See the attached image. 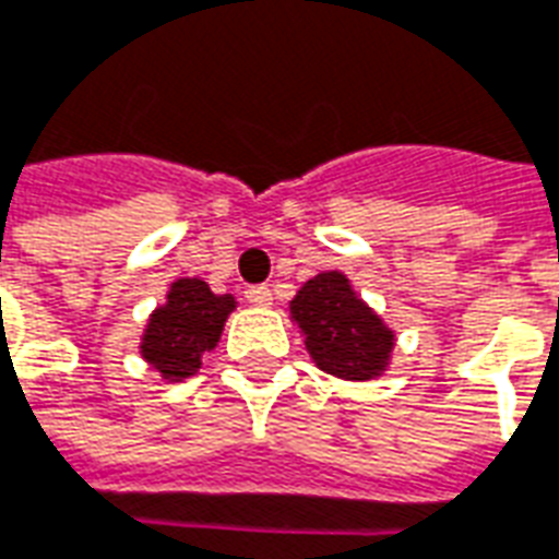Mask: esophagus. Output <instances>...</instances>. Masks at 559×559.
I'll return each instance as SVG.
<instances>
[{
  "mask_svg": "<svg viewBox=\"0 0 559 559\" xmlns=\"http://www.w3.org/2000/svg\"><path fill=\"white\" fill-rule=\"evenodd\" d=\"M245 295L253 306H271V300H274V295H271V288H267V285H250Z\"/></svg>",
  "mask_w": 559,
  "mask_h": 559,
  "instance_id": "obj_1",
  "label": "esophagus"
}]
</instances>
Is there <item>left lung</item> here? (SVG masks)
I'll return each mask as SVG.
<instances>
[{
  "instance_id": "8db88e82",
  "label": "left lung",
  "mask_w": 559,
  "mask_h": 559,
  "mask_svg": "<svg viewBox=\"0 0 559 559\" xmlns=\"http://www.w3.org/2000/svg\"><path fill=\"white\" fill-rule=\"evenodd\" d=\"M292 318L306 335V350L326 374L374 380L389 368L394 333L338 271L312 276L292 300Z\"/></svg>"
}]
</instances>
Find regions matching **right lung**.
I'll list each match as a JSON object with an SVG mask.
<instances>
[{"instance_id":"right-lung-1","label":"right lung","mask_w":559,"mask_h":559,"mask_svg":"<svg viewBox=\"0 0 559 559\" xmlns=\"http://www.w3.org/2000/svg\"><path fill=\"white\" fill-rule=\"evenodd\" d=\"M233 309V295H212L203 280H176L167 292V304L150 314L141 356L165 380L197 374L203 356L215 350Z\"/></svg>"}]
</instances>
